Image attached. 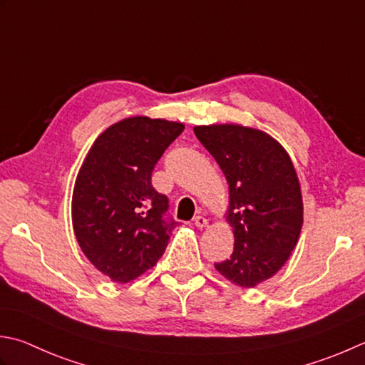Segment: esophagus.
<instances>
[{
	"label": "esophagus",
	"instance_id": "1",
	"mask_svg": "<svg viewBox=\"0 0 365 365\" xmlns=\"http://www.w3.org/2000/svg\"><path fill=\"white\" fill-rule=\"evenodd\" d=\"M195 225H196L197 230H204V227H207V225H209V221H207L204 217H196Z\"/></svg>",
	"mask_w": 365,
	"mask_h": 365
}]
</instances>
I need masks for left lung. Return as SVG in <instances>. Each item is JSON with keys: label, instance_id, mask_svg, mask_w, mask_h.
<instances>
[{"label": "left lung", "instance_id": "1", "mask_svg": "<svg viewBox=\"0 0 365 365\" xmlns=\"http://www.w3.org/2000/svg\"><path fill=\"white\" fill-rule=\"evenodd\" d=\"M230 185L226 221L234 232L230 259L218 272L242 288L269 280L294 250L304 223L299 177L272 135L235 123L192 128Z\"/></svg>", "mask_w": 365, "mask_h": 365}]
</instances>
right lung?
<instances>
[{
    "instance_id": "right-lung-1",
    "label": "right lung",
    "mask_w": 365,
    "mask_h": 365,
    "mask_svg": "<svg viewBox=\"0 0 365 365\" xmlns=\"http://www.w3.org/2000/svg\"><path fill=\"white\" fill-rule=\"evenodd\" d=\"M183 130L180 121L123 118L98 135L78 169L71 204L76 239L112 282L128 283L152 269L178 225L163 218L168 197L150 180Z\"/></svg>"
}]
</instances>
